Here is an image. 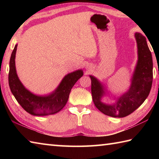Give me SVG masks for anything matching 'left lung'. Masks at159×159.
Masks as SVG:
<instances>
[{
	"mask_svg": "<svg viewBox=\"0 0 159 159\" xmlns=\"http://www.w3.org/2000/svg\"><path fill=\"white\" fill-rule=\"evenodd\" d=\"M138 60L131 79L130 88L118 97L116 102L109 104L102 102L105 95V88L98 79L89 75L92 80V99L97 109L104 115L113 117H124L139 108L151 90L153 79V62L146 38L139 33H135Z\"/></svg>",
	"mask_w": 159,
	"mask_h": 159,
	"instance_id": "1",
	"label": "left lung"
}]
</instances>
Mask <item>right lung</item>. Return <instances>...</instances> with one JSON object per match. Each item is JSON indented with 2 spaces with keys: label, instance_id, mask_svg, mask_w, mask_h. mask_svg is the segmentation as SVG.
<instances>
[{
  "label": "right lung",
  "instance_id": "1",
  "mask_svg": "<svg viewBox=\"0 0 159 159\" xmlns=\"http://www.w3.org/2000/svg\"><path fill=\"white\" fill-rule=\"evenodd\" d=\"M16 44L9 61V85L11 92L24 109L35 116H45L58 113L65 107L70 91L74 84L83 75L82 70L67 74L63 77L57 89L48 95L38 96L33 93L22 85L16 69Z\"/></svg>",
  "mask_w": 159,
  "mask_h": 159
}]
</instances>
